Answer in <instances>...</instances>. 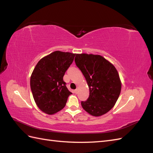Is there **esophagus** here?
Returning <instances> with one entry per match:
<instances>
[{"mask_svg": "<svg viewBox=\"0 0 153 153\" xmlns=\"http://www.w3.org/2000/svg\"><path fill=\"white\" fill-rule=\"evenodd\" d=\"M78 88H76V89L75 90V92L76 94H77V93H78Z\"/></svg>", "mask_w": 153, "mask_h": 153, "instance_id": "1", "label": "esophagus"}]
</instances>
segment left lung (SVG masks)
<instances>
[{
	"label": "left lung",
	"mask_w": 153,
	"mask_h": 153,
	"mask_svg": "<svg viewBox=\"0 0 153 153\" xmlns=\"http://www.w3.org/2000/svg\"><path fill=\"white\" fill-rule=\"evenodd\" d=\"M75 61L89 88V98L81 101L82 108L93 116L108 112L116 103L121 90L117 69L99 55L76 54Z\"/></svg>",
	"instance_id": "1"
}]
</instances>
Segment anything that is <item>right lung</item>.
Segmentation results:
<instances>
[{"mask_svg": "<svg viewBox=\"0 0 153 153\" xmlns=\"http://www.w3.org/2000/svg\"><path fill=\"white\" fill-rule=\"evenodd\" d=\"M75 56L74 53L55 51L36 64L30 76V89L37 106L43 112L53 114L65 106L72 93L63 76Z\"/></svg>", "mask_w": 153, "mask_h": 153, "instance_id": "1", "label": "right lung"}]
</instances>
